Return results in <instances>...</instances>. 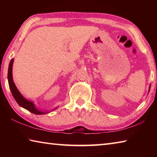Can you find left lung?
<instances>
[{"instance_id":"8db88e82","label":"left lung","mask_w":157,"mask_h":157,"mask_svg":"<svg viewBox=\"0 0 157 157\" xmlns=\"http://www.w3.org/2000/svg\"><path fill=\"white\" fill-rule=\"evenodd\" d=\"M149 91H150V89H149Z\"/></svg>"}]
</instances>
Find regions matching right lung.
Listing matches in <instances>:
<instances>
[{
  "instance_id": "obj_1",
  "label": "right lung",
  "mask_w": 157,
  "mask_h": 157,
  "mask_svg": "<svg viewBox=\"0 0 157 157\" xmlns=\"http://www.w3.org/2000/svg\"><path fill=\"white\" fill-rule=\"evenodd\" d=\"M13 62H14V59H12L9 64L8 73H7V79H8V83H9L10 91H11L13 97H14L15 100L17 101V102L18 103V105L21 106V107H22L23 108L25 109L28 110L29 111H30V112H32L33 113L37 114V115H39V114H45V113H48V111H46V112H44V111H41L37 109L33 102L25 99V98L21 94V93L18 91L17 86H15L14 82H13V78H12Z\"/></svg>"
}]
</instances>
